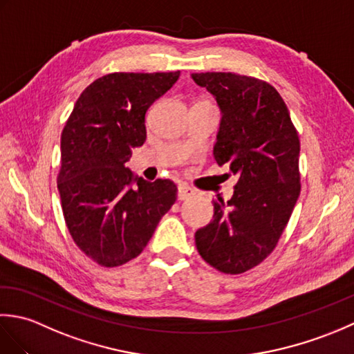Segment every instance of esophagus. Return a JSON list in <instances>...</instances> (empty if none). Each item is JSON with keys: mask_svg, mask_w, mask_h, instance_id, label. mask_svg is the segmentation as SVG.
Here are the masks:
<instances>
[{"mask_svg": "<svg viewBox=\"0 0 354 354\" xmlns=\"http://www.w3.org/2000/svg\"><path fill=\"white\" fill-rule=\"evenodd\" d=\"M194 196V190L190 189L189 185H178V199L179 201H185V199H190Z\"/></svg>", "mask_w": 354, "mask_h": 354, "instance_id": "esophagus-1", "label": "esophagus"}]
</instances>
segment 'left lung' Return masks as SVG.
Instances as JSON below:
<instances>
[{
    "label": "left lung",
    "mask_w": 354,
    "mask_h": 354,
    "mask_svg": "<svg viewBox=\"0 0 354 354\" xmlns=\"http://www.w3.org/2000/svg\"><path fill=\"white\" fill-rule=\"evenodd\" d=\"M221 109L214 158L237 184L227 204L214 201L213 221L194 234L209 266L242 274L274 251L301 190L299 140L274 86L234 73H194Z\"/></svg>",
    "instance_id": "1"
}]
</instances>
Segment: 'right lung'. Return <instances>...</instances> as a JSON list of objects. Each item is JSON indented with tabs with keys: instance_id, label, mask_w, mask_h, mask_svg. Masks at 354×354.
<instances>
[{
	"instance_id": "obj_1",
	"label": "right lung",
	"mask_w": 354,
	"mask_h": 354,
	"mask_svg": "<svg viewBox=\"0 0 354 354\" xmlns=\"http://www.w3.org/2000/svg\"><path fill=\"white\" fill-rule=\"evenodd\" d=\"M173 73H112L80 94L61 137L57 189L70 234L104 268L145 250L176 201L170 179L133 176L126 162L146 141V112L176 84Z\"/></svg>"
}]
</instances>
